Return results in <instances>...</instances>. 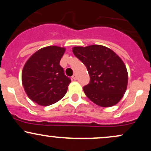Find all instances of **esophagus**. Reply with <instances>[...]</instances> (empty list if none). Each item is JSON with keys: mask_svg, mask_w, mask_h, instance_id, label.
<instances>
[{"mask_svg": "<svg viewBox=\"0 0 151 151\" xmlns=\"http://www.w3.org/2000/svg\"><path fill=\"white\" fill-rule=\"evenodd\" d=\"M72 79H74V80H76V79H77V75H76V74H73V76H72Z\"/></svg>", "mask_w": 151, "mask_h": 151, "instance_id": "esophagus-1", "label": "esophagus"}]
</instances>
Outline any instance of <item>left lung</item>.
<instances>
[{
  "instance_id": "1",
  "label": "left lung",
  "mask_w": 151,
  "mask_h": 151,
  "mask_svg": "<svg viewBox=\"0 0 151 151\" xmlns=\"http://www.w3.org/2000/svg\"><path fill=\"white\" fill-rule=\"evenodd\" d=\"M72 51L89 72L90 81L83 87L86 96L102 107L116 104L128 83L127 70L121 59L109 48L99 45L74 47Z\"/></svg>"
}]
</instances>
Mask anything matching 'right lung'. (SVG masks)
<instances>
[{"instance_id":"right-lung-1","label":"right lung","mask_w":151,"mask_h":151,"mask_svg":"<svg viewBox=\"0 0 151 151\" xmlns=\"http://www.w3.org/2000/svg\"><path fill=\"white\" fill-rule=\"evenodd\" d=\"M65 51V48L58 46L42 48L24 66L22 85L28 97L37 104H53L67 93L71 79L60 65Z\"/></svg>"}]
</instances>
